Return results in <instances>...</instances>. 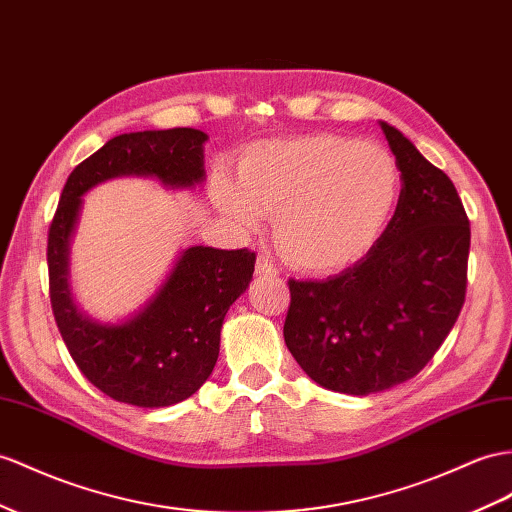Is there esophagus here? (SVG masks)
<instances>
[{
    "label": "esophagus",
    "instance_id": "esophagus-1",
    "mask_svg": "<svg viewBox=\"0 0 512 512\" xmlns=\"http://www.w3.org/2000/svg\"><path fill=\"white\" fill-rule=\"evenodd\" d=\"M255 270H257V274H268V277H277V274H279L277 266H274L266 255H259V257H257Z\"/></svg>",
    "mask_w": 512,
    "mask_h": 512
}]
</instances>
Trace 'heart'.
Instances as JSON below:
<instances>
[{
    "mask_svg": "<svg viewBox=\"0 0 512 512\" xmlns=\"http://www.w3.org/2000/svg\"><path fill=\"white\" fill-rule=\"evenodd\" d=\"M396 157L374 142L316 134L268 142L238 164V186L216 181L222 212L244 229L274 216V240L290 266L329 274L357 264L398 205Z\"/></svg>",
    "mask_w": 512,
    "mask_h": 512,
    "instance_id": "b5f03b06",
    "label": "heart"
}]
</instances>
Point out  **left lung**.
<instances>
[{
  "mask_svg": "<svg viewBox=\"0 0 512 512\" xmlns=\"http://www.w3.org/2000/svg\"><path fill=\"white\" fill-rule=\"evenodd\" d=\"M402 190L370 253L335 277L290 279L283 337L318 385L368 396L417 376L450 335L467 294L469 218L452 179L381 123Z\"/></svg>",
  "mask_w": 512,
  "mask_h": 512,
  "instance_id": "1",
  "label": "left lung"
}]
</instances>
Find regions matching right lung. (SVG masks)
I'll use <instances>...</instances> for the list:
<instances>
[{"label":"right lung","instance_id":"add662e5","mask_svg":"<svg viewBox=\"0 0 512 512\" xmlns=\"http://www.w3.org/2000/svg\"><path fill=\"white\" fill-rule=\"evenodd\" d=\"M205 140L203 131L190 127L108 140L73 168L49 225V298L58 331L80 372L116 402L157 409L201 389L218 359L222 320L251 283L255 253L192 246L136 318L116 326L90 322L77 313L67 283L80 196L119 175H153L168 186H194L205 173Z\"/></svg>","mask_w":512,"mask_h":512}]
</instances>
